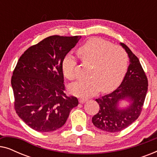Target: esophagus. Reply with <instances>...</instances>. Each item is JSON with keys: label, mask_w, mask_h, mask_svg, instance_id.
Instances as JSON below:
<instances>
[{"label": "esophagus", "mask_w": 157, "mask_h": 157, "mask_svg": "<svg viewBox=\"0 0 157 157\" xmlns=\"http://www.w3.org/2000/svg\"><path fill=\"white\" fill-rule=\"evenodd\" d=\"M87 100H88V98H79V102H80L81 104H83V103H85Z\"/></svg>", "instance_id": "1"}]
</instances>
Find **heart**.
<instances>
[{
  "label": "heart",
  "instance_id": "1",
  "mask_svg": "<svg viewBox=\"0 0 157 157\" xmlns=\"http://www.w3.org/2000/svg\"><path fill=\"white\" fill-rule=\"evenodd\" d=\"M78 55L83 63L91 64L89 78L77 81L70 86V91L78 96H90L98 91L109 92L120 84L128 68V57L119 46L101 38L88 40L78 49ZM77 61L72 55L64 58L62 69L69 80L76 78Z\"/></svg>",
  "mask_w": 157,
  "mask_h": 157
}]
</instances>
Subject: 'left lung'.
Returning <instances> with one entry per match:
<instances>
[{
	"label": "left lung",
	"mask_w": 157,
	"mask_h": 157,
	"mask_svg": "<svg viewBox=\"0 0 157 157\" xmlns=\"http://www.w3.org/2000/svg\"><path fill=\"white\" fill-rule=\"evenodd\" d=\"M129 57L130 64L121 85L112 93L96 98L99 110L92 118L94 125L103 131L117 132L128 127L141 114L148 90V79L138 58L127 46L121 44ZM128 98L126 109L117 107L120 100Z\"/></svg>",
	"instance_id": "obj_1"
}]
</instances>
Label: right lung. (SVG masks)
Listing matches in <instances>:
<instances>
[{
	"instance_id": "obj_1",
	"label": "right lung",
	"mask_w": 157,
	"mask_h": 157,
	"mask_svg": "<svg viewBox=\"0 0 157 157\" xmlns=\"http://www.w3.org/2000/svg\"><path fill=\"white\" fill-rule=\"evenodd\" d=\"M81 36H51L27 49L13 72L14 109L29 127L53 132L64 125L76 97L65 94L62 63Z\"/></svg>"
}]
</instances>
